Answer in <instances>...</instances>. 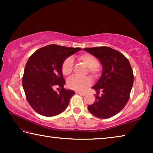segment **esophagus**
<instances>
[{
  "instance_id": "1",
  "label": "esophagus",
  "mask_w": 153,
  "mask_h": 153,
  "mask_svg": "<svg viewBox=\"0 0 153 153\" xmlns=\"http://www.w3.org/2000/svg\"><path fill=\"white\" fill-rule=\"evenodd\" d=\"M77 94H79V95H81V96H82V97H84L85 95H86V93H84V92H76Z\"/></svg>"
}]
</instances>
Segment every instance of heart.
<instances>
[{
	"label": "heart",
	"instance_id": "heart-1",
	"mask_svg": "<svg viewBox=\"0 0 153 153\" xmlns=\"http://www.w3.org/2000/svg\"><path fill=\"white\" fill-rule=\"evenodd\" d=\"M79 60L83 62L88 67V72L92 76L96 77L98 74V60L94 56L88 53L83 54L80 55ZM74 61L72 58L68 57L63 61L61 67L62 73L64 76H69L73 71ZM92 84V80L90 77H79L77 76H73L67 80V86L69 88L76 91H83L86 89Z\"/></svg>",
	"mask_w": 153,
	"mask_h": 153
}]
</instances>
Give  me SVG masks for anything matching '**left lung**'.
<instances>
[{
	"mask_svg": "<svg viewBox=\"0 0 153 153\" xmlns=\"http://www.w3.org/2000/svg\"><path fill=\"white\" fill-rule=\"evenodd\" d=\"M85 51L97 57L102 65V72L92 89L98 94L88 111L98 118L113 117L128 102L133 86L134 75L130 63L122 53L107 46L85 48Z\"/></svg>",
	"mask_w": 153,
	"mask_h": 153,
	"instance_id": "obj_1",
	"label": "left lung"
}]
</instances>
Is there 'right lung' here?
Masks as SVG:
<instances>
[{
  "label": "right lung",
  "mask_w": 153,
  "mask_h": 153,
  "mask_svg": "<svg viewBox=\"0 0 153 153\" xmlns=\"http://www.w3.org/2000/svg\"><path fill=\"white\" fill-rule=\"evenodd\" d=\"M80 50L50 45L35 51L28 59L22 79L23 88L27 102L40 115L53 117L67 108L75 92L64 88L65 81L62 64ZM55 85L60 87L59 93L53 90Z\"/></svg>",
  "instance_id": "1"
}]
</instances>
